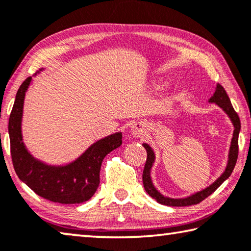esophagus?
<instances>
[{
  "label": "esophagus",
  "instance_id": "34e87169",
  "mask_svg": "<svg viewBox=\"0 0 251 251\" xmlns=\"http://www.w3.org/2000/svg\"><path fill=\"white\" fill-rule=\"evenodd\" d=\"M130 133H132L135 137H143L146 135V126L143 122H135L134 124L130 126Z\"/></svg>",
  "mask_w": 251,
  "mask_h": 251
}]
</instances>
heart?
Here are the masks:
<instances>
[{
	"label": "heart",
	"instance_id": "heart-1",
	"mask_svg": "<svg viewBox=\"0 0 251 251\" xmlns=\"http://www.w3.org/2000/svg\"><path fill=\"white\" fill-rule=\"evenodd\" d=\"M163 86V83H160V85H157V87H162Z\"/></svg>",
	"mask_w": 251,
	"mask_h": 251
}]
</instances>
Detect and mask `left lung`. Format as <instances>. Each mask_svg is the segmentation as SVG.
<instances>
[{"instance_id":"obj_1","label":"left lung","mask_w":251,"mask_h":251,"mask_svg":"<svg viewBox=\"0 0 251 251\" xmlns=\"http://www.w3.org/2000/svg\"><path fill=\"white\" fill-rule=\"evenodd\" d=\"M209 102H214L217 104L222 110L228 115L230 121L232 122L233 124V136L231 140V145H230L229 150V155H228V164H226V168L225 172L221 174V176L218 178L217 181H214L211 185H209L208 188L203 189L202 191H199V192L192 194L188 198H182V199H172L169 197H164L162 193L158 192V191L155 189V186L152 182V178H151V169L154 164L155 161V154L153 152L152 147L149 144L144 143L143 146L145 147L146 153H147V158L146 163L144 166V171H143V184H144V189L147 193H149L150 197L155 199L158 203L164 204V205H170V206H188V205H193L200 203L201 201H203L205 198H208L210 194H212L214 191H216L219 186H220L222 183H224L226 178L231 176L232 171L234 169V165L237 163L238 158V137H239V132H240V119L238 114L234 111L233 107L231 105V101L226 95V90L221 85H217L216 91H214L213 96L209 99Z\"/></svg>"}]
</instances>
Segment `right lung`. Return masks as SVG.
<instances>
[{
	"instance_id": "obj_1",
	"label": "right lung",
	"mask_w": 251,
	"mask_h": 251,
	"mask_svg": "<svg viewBox=\"0 0 251 251\" xmlns=\"http://www.w3.org/2000/svg\"><path fill=\"white\" fill-rule=\"evenodd\" d=\"M32 77L26 78L15 96L9 119L11 156L15 173L38 196L62 204L81 203L94 196L99 185L101 162L122 145V133L94 143L77 160L66 165H49L30 154L23 143V104Z\"/></svg>"
}]
</instances>
